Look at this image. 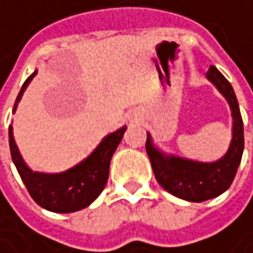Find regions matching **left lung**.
Returning a JSON list of instances; mask_svg holds the SVG:
<instances>
[{"label":"left lung","mask_w":253,"mask_h":253,"mask_svg":"<svg viewBox=\"0 0 253 253\" xmlns=\"http://www.w3.org/2000/svg\"><path fill=\"white\" fill-rule=\"evenodd\" d=\"M207 79L227 99L233 117V137L227 152L214 163H199L174 155H166L146 137V152L157 181L171 195L189 202H204L224 193L233 183L242 161L245 139L239 102L228 80L214 66L207 72Z\"/></svg>","instance_id":"left-lung-1"}]
</instances>
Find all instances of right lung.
I'll return each mask as SVG.
<instances>
[{
  "label": "right lung",
  "mask_w": 253,
  "mask_h": 253,
  "mask_svg": "<svg viewBox=\"0 0 253 253\" xmlns=\"http://www.w3.org/2000/svg\"><path fill=\"white\" fill-rule=\"evenodd\" d=\"M35 75L36 72L32 73L23 83L17 95L13 113L16 111L23 92ZM126 128V126H123L114 133L107 134L87 158L63 173L46 174L29 169L16 145L13 126L8 127L10 152L27 192L39 207L52 212H75L89 207L104 190L108 180L113 154L122 142Z\"/></svg>",
  "instance_id": "right-lung-1"
}]
</instances>
